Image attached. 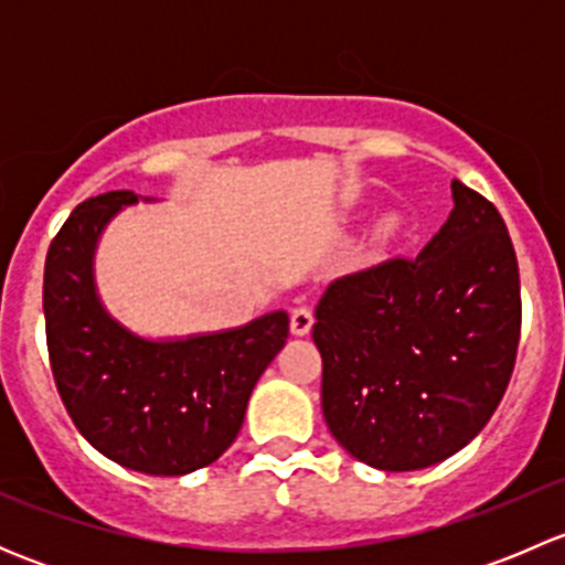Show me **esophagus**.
<instances>
[{"label": "esophagus", "mask_w": 565, "mask_h": 565, "mask_svg": "<svg viewBox=\"0 0 565 565\" xmlns=\"http://www.w3.org/2000/svg\"><path fill=\"white\" fill-rule=\"evenodd\" d=\"M311 324H315V315H311L309 306H298V309L292 311V322H289L292 333L295 335H306L311 330Z\"/></svg>", "instance_id": "1"}]
</instances>
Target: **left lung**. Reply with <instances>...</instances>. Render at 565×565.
<instances>
[{"mask_svg":"<svg viewBox=\"0 0 565 565\" xmlns=\"http://www.w3.org/2000/svg\"><path fill=\"white\" fill-rule=\"evenodd\" d=\"M451 196L415 259L335 278L317 306L324 424L377 470H424L461 451L514 372L522 300L509 230L459 180Z\"/></svg>","mask_w":565,"mask_h":565,"instance_id":"left-lung-1","label":"left lung"}]
</instances>
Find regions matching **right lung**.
<instances>
[{"label":"right lung","instance_id":"right-lung-1","mask_svg":"<svg viewBox=\"0 0 565 565\" xmlns=\"http://www.w3.org/2000/svg\"><path fill=\"white\" fill-rule=\"evenodd\" d=\"M136 202L134 191L87 199L51 241L43 276L51 372L95 451L147 476H185L235 443L256 380L287 344L289 317L270 311L185 339L125 328L98 295L95 250L108 221Z\"/></svg>","mask_w":565,"mask_h":565}]
</instances>
